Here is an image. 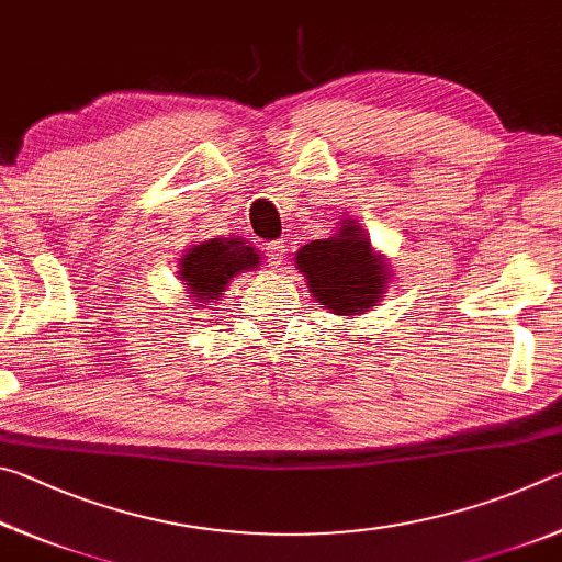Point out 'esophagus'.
Returning a JSON list of instances; mask_svg holds the SVG:
<instances>
[{"instance_id":"34e87169","label":"esophagus","mask_w":562,"mask_h":562,"mask_svg":"<svg viewBox=\"0 0 562 562\" xmlns=\"http://www.w3.org/2000/svg\"><path fill=\"white\" fill-rule=\"evenodd\" d=\"M265 252H268L270 265H282L284 262V255H288V245H284V240L265 243Z\"/></svg>"}]
</instances>
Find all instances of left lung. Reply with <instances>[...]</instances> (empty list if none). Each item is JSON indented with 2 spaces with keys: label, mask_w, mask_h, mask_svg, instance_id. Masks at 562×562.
I'll list each match as a JSON object with an SVG mask.
<instances>
[{
  "label": "left lung",
  "mask_w": 562,
  "mask_h": 562,
  "mask_svg": "<svg viewBox=\"0 0 562 562\" xmlns=\"http://www.w3.org/2000/svg\"><path fill=\"white\" fill-rule=\"evenodd\" d=\"M294 260L310 292L335 315H361L386 290L384 260L372 252L359 225L351 221L327 240L304 245Z\"/></svg>",
  "instance_id": "1"
}]
</instances>
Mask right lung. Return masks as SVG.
<instances>
[{"instance_id":"right-lung-1","label":"right lung","mask_w":562,"mask_h":562,"mask_svg":"<svg viewBox=\"0 0 562 562\" xmlns=\"http://www.w3.org/2000/svg\"><path fill=\"white\" fill-rule=\"evenodd\" d=\"M255 265H260L258 250L247 247L240 237H213V240L190 247L186 258H180L178 274L183 284H188L190 297L213 302L221 297L225 284L235 274Z\"/></svg>"}]
</instances>
